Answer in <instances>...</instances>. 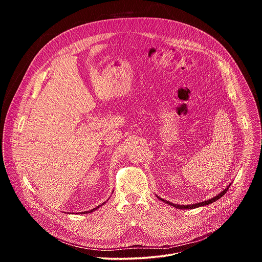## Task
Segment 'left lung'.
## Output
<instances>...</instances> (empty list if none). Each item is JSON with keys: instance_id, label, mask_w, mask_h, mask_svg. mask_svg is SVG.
<instances>
[{"instance_id": "left-lung-1", "label": "left lung", "mask_w": 262, "mask_h": 262, "mask_svg": "<svg viewBox=\"0 0 262 262\" xmlns=\"http://www.w3.org/2000/svg\"><path fill=\"white\" fill-rule=\"evenodd\" d=\"M229 186H230V184L227 186V188L224 190V191H222L220 194H217L216 196H214L213 198H211V199H209V200H206V201H202V202H199V203H195V204H190V205H180V204H174V203H172V202H169V201H166V200H164V199H162V198H160L159 196H157L161 201H164V202H166L167 204H169V205H172L173 207H175V208H179V209H193V208H196V207H200V206H205V205H208V204H210V203H213L214 201H216V200H219L222 196H224L226 194V192L228 191V189H229Z\"/></svg>"}]
</instances>
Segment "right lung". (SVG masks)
<instances>
[{
	"label": "right lung",
	"mask_w": 262,
	"mask_h": 262,
	"mask_svg": "<svg viewBox=\"0 0 262 262\" xmlns=\"http://www.w3.org/2000/svg\"><path fill=\"white\" fill-rule=\"evenodd\" d=\"M104 203H105V202H103V203H102V204H100V205H98V206H97V207H95V208H93V209H91V210H88V211H84V212H82V213H88V212H92V211H94V210H96V209H97V208H99V207H100V206H102V205H103V204H104ZM80 213H81V212H80Z\"/></svg>",
	"instance_id": "obj_1"
}]
</instances>
